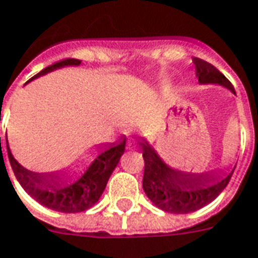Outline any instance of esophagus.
<instances>
[{"instance_id": "esophagus-1", "label": "esophagus", "mask_w": 258, "mask_h": 258, "mask_svg": "<svg viewBox=\"0 0 258 258\" xmlns=\"http://www.w3.org/2000/svg\"><path fill=\"white\" fill-rule=\"evenodd\" d=\"M135 147V141H133V140H131V141H128V144H127V148H128V149H131V148H134Z\"/></svg>"}]
</instances>
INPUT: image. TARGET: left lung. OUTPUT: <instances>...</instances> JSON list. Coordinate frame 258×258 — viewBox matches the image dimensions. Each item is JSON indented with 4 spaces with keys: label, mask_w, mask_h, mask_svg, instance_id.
<instances>
[{
    "label": "left lung",
    "mask_w": 258,
    "mask_h": 258,
    "mask_svg": "<svg viewBox=\"0 0 258 258\" xmlns=\"http://www.w3.org/2000/svg\"><path fill=\"white\" fill-rule=\"evenodd\" d=\"M196 73L200 84H219L235 92V88L218 68L201 60L194 58ZM142 158L145 162L142 187L148 198L160 210L170 214H190L203 208L223 191L233 172L223 177L218 173L187 174L167 167L145 140L140 142Z\"/></svg>",
    "instance_id": "8db88e82"
}]
</instances>
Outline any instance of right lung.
<instances>
[{"label":"right lung","instance_id":"1","mask_svg":"<svg viewBox=\"0 0 258 258\" xmlns=\"http://www.w3.org/2000/svg\"><path fill=\"white\" fill-rule=\"evenodd\" d=\"M79 64H81V60H75V58L58 61L53 66L46 67L33 78L29 79L28 82L61 67L79 66ZM124 149H125V138H123L118 144H113L110 148H107L104 152H102L93 160V163L78 181L68 185L66 183L67 177L62 173L39 174V173L26 170L14 159L10 147L7 145L11 167L15 173L18 181L25 188V191L41 205L47 207L50 210L58 211V212H66V214L82 212L98 203L102 192L106 188L110 174L117 166L121 155L124 154Z\"/></svg>","mask_w":258,"mask_h":258}]
</instances>
